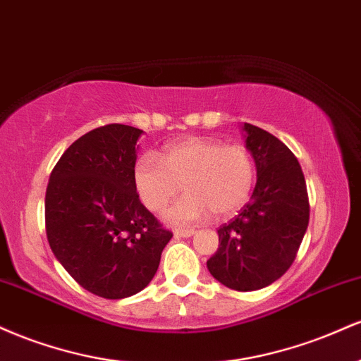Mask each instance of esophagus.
<instances>
[{"label":"esophagus","mask_w":361,"mask_h":361,"mask_svg":"<svg viewBox=\"0 0 361 361\" xmlns=\"http://www.w3.org/2000/svg\"><path fill=\"white\" fill-rule=\"evenodd\" d=\"M176 238H190L195 234V229H175L173 231Z\"/></svg>","instance_id":"esophagus-1"}]
</instances>
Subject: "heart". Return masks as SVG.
<instances>
[{
    "instance_id": "b5f03b06",
    "label": "heart",
    "mask_w": 361,
    "mask_h": 361,
    "mask_svg": "<svg viewBox=\"0 0 361 361\" xmlns=\"http://www.w3.org/2000/svg\"><path fill=\"white\" fill-rule=\"evenodd\" d=\"M134 186L151 212H161L180 193L186 195L164 212V221L186 226L205 219L229 217L246 204L255 183V161L247 147L217 139L186 137L156 156L135 161Z\"/></svg>"
}]
</instances>
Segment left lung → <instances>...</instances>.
Returning a JSON list of instances; mask_svg holds the SVG:
<instances>
[{
    "label": "left lung",
    "instance_id": "8db88e82",
    "mask_svg": "<svg viewBox=\"0 0 361 361\" xmlns=\"http://www.w3.org/2000/svg\"><path fill=\"white\" fill-rule=\"evenodd\" d=\"M243 130L256 186L239 215L219 227V247L207 268L226 287L251 292L292 267L309 226V197L293 152L263 128L244 123Z\"/></svg>",
    "mask_w": 361,
    "mask_h": 361
}]
</instances>
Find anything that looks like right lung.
<instances>
[{"mask_svg":"<svg viewBox=\"0 0 361 361\" xmlns=\"http://www.w3.org/2000/svg\"><path fill=\"white\" fill-rule=\"evenodd\" d=\"M140 128H93L64 151L45 192L51 250L82 288L126 299L146 288L173 238L134 186Z\"/></svg>","mask_w":361,"mask_h":361,"instance_id":"1","label":"right lung"}]
</instances>
